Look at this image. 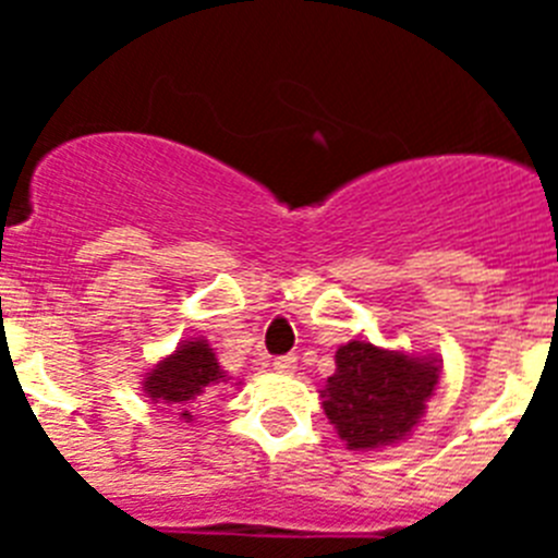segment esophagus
<instances>
[{"instance_id":"1","label":"esophagus","mask_w":558,"mask_h":558,"mask_svg":"<svg viewBox=\"0 0 558 558\" xmlns=\"http://www.w3.org/2000/svg\"><path fill=\"white\" fill-rule=\"evenodd\" d=\"M295 366H299V360H295L293 354H282V357L274 360V368L279 374H293Z\"/></svg>"}]
</instances>
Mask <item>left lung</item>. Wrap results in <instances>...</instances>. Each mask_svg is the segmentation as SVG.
Returning <instances> with one entry per match:
<instances>
[{"instance_id":"left-lung-1","label":"left lung","mask_w":558,"mask_h":558,"mask_svg":"<svg viewBox=\"0 0 558 558\" xmlns=\"http://www.w3.org/2000/svg\"><path fill=\"white\" fill-rule=\"evenodd\" d=\"M438 368V357L349 340L335 352V374L322 391L324 413L349 450L397 445L425 416Z\"/></svg>"}]
</instances>
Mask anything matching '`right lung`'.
<instances>
[{
  "label": "right lung",
  "mask_w": 558,
  "mask_h": 558,
  "mask_svg": "<svg viewBox=\"0 0 558 558\" xmlns=\"http://www.w3.org/2000/svg\"><path fill=\"white\" fill-rule=\"evenodd\" d=\"M226 379H229V374L220 368L209 340L190 338L145 374L142 391L153 402L172 405V411L181 418L192 422V411L198 405V397H204L211 386L226 383Z\"/></svg>",
  "instance_id": "add662e5"
}]
</instances>
